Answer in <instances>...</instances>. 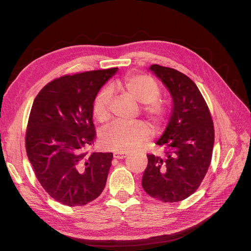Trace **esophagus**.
Masks as SVG:
<instances>
[{"label":"esophagus","instance_id":"obj_1","mask_svg":"<svg viewBox=\"0 0 251 251\" xmlns=\"http://www.w3.org/2000/svg\"><path fill=\"white\" fill-rule=\"evenodd\" d=\"M127 155H128L127 153H121V151H115V153L113 154L114 158H116V159H124V158H126Z\"/></svg>","mask_w":251,"mask_h":251}]
</instances>
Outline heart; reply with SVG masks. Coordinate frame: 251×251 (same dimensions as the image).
<instances>
[{
	"label": "heart",
	"mask_w": 251,
	"mask_h": 251,
	"mask_svg": "<svg viewBox=\"0 0 251 251\" xmlns=\"http://www.w3.org/2000/svg\"><path fill=\"white\" fill-rule=\"evenodd\" d=\"M117 86L133 100L143 103V116L150 121L155 132H161L169 121L170 111L168 105L159 98L161 94L159 83L147 74H130L117 81ZM110 101L111 91L108 88L101 89L94 97L92 113L101 124L107 123L111 117ZM150 136L149 126L141 120L131 124L115 123L101 133L100 143L107 150L126 153L141 147Z\"/></svg>",
	"instance_id": "1"
}]
</instances>
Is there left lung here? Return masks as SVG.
Returning <instances> with one entry per match:
<instances>
[{
	"mask_svg": "<svg viewBox=\"0 0 251 251\" xmlns=\"http://www.w3.org/2000/svg\"><path fill=\"white\" fill-rule=\"evenodd\" d=\"M168 87L174 100L171 120L157 144L163 156L148 154L142 176L147 194L162 202H178L193 195L208 171L215 128L208 105L196 83L170 67H150Z\"/></svg>",
	"mask_w": 251,
	"mask_h": 251,
	"instance_id": "left-lung-1",
	"label": "left lung"
}]
</instances>
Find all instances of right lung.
<instances>
[{
	"label": "right lung",
	"instance_id": "add662e5",
	"mask_svg": "<svg viewBox=\"0 0 251 251\" xmlns=\"http://www.w3.org/2000/svg\"><path fill=\"white\" fill-rule=\"evenodd\" d=\"M117 68L67 74L36 95L28 119L26 151L43 188L68 206L95 200L107 183L113 153L88 151L96 139L92 103Z\"/></svg>",
	"mask_w": 251,
	"mask_h": 251
}]
</instances>
